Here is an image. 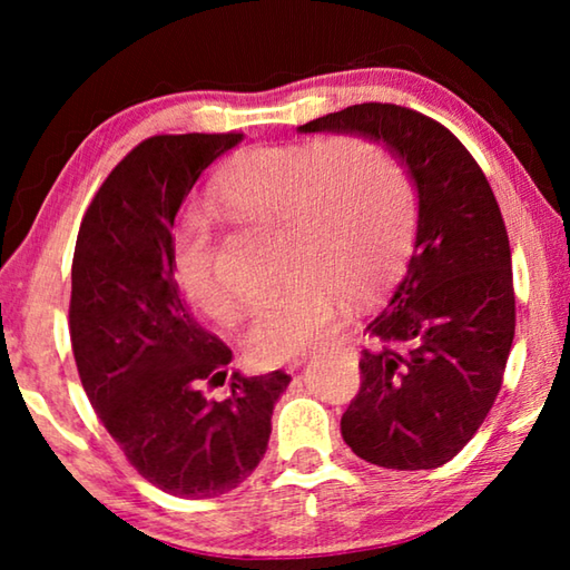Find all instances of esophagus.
<instances>
[{"instance_id": "obj_1", "label": "esophagus", "mask_w": 570, "mask_h": 570, "mask_svg": "<svg viewBox=\"0 0 570 570\" xmlns=\"http://www.w3.org/2000/svg\"><path fill=\"white\" fill-rule=\"evenodd\" d=\"M304 364V360H296L294 364H292V370H296V366H302Z\"/></svg>"}]
</instances>
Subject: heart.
I'll return each instance as SVG.
<instances>
[{
	"instance_id": "1",
	"label": "heart",
	"mask_w": 570,
	"mask_h": 570,
	"mask_svg": "<svg viewBox=\"0 0 570 570\" xmlns=\"http://www.w3.org/2000/svg\"><path fill=\"white\" fill-rule=\"evenodd\" d=\"M218 210L278 226V264L288 282L250 306L244 346L258 364H282L320 350L344 322V298H370L407 258L417 200L407 170L380 142L332 138L256 146L230 158L210 180ZM170 268L200 314L226 322L236 294L218 268L214 226L180 218Z\"/></svg>"
}]
</instances>
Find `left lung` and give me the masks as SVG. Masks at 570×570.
<instances>
[{"instance_id":"left-lung-1","label":"left lung","mask_w":570,"mask_h":570,"mask_svg":"<svg viewBox=\"0 0 570 570\" xmlns=\"http://www.w3.org/2000/svg\"><path fill=\"white\" fill-rule=\"evenodd\" d=\"M382 140L417 186V238L362 384L342 414L354 455L390 470L445 465L485 422L515 334L505 220L493 188L445 125L390 102H362L298 128Z\"/></svg>"}]
</instances>
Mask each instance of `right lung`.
I'll return each instance as SVG.
<instances>
[{"label":"right lung","mask_w":570,"mask_h":570,"mask_svg":"<svg viewBox=\"0 0 570 570\" xmlns=\"http://www.w3.org/2000/svg\"><path fill=\"white\" fill-rule=\"evenodd\" d=\"M244 132L153 135L95 193L72 256L70 340L105 430L153 485L188 500L224 495L262 462L286 372L230 370L170 268L183 200ZM229 384V397L209 392Z\"/></svg>","instance_id":"obj_1"}]
</instances>
